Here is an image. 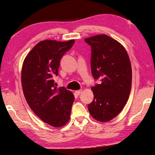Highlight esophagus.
I'll return each instance as SVG.
<instances>
[{
	"mask_svg": "<svg viewBox=\"0 0 155 155\" xmlns=\"http://www.w3.org/2000/svg\"><path fill=\"white\" fill-rule=\"evenodd\" d=\"M81 89H80V90H77V91H75V94H76V95H80V94L81 93Z\"/></svg>",
	"mask_w": 155,
	"mask_h": 155,
	"instance_id": "1",
	"label": "esophagus"
}]
</instances>
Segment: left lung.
<instances>
[{"label": "left lung", "instance_id": "1", "mask_svg": "<svg viewBox=\"0 0 155 155\" xmlns=\"http://www.w3.org/2000/svg\"><path fill=\"white\" fill-rule=\"evenodd\" d=\"M91 46V70L100 84L92 87L94 100L87 107L91 115L101 122L113 119L121 111L130 95L132 69L127 51L121 44L105 34L85 39Z\"/></svg>", "mask_w": 155, "mask_h": 155}]
</instances>
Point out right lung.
<instances>
[{
    "mask_svg": "<svg viewBox=\"0 0 155 155\" xmlns=\"http://www.w3.org/2000/svg\"><path fill=\"white\" fill-rule=\"evenodd\" d=\"M74 42L41 41L23 63L21 80L26 100L40 119L52 127L64 126L70 118L74 96L66 87H55L53 78L58 75L61 58Z\"/></svg>",
    "mask_w": 155,
    "mask_h": 155,
    "instance_id": "1",
    "label": "right lung"
}]
</instances>
